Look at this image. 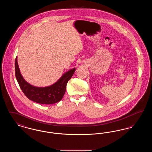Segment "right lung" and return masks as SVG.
<instances>
[{"mask_svg": "<svg viewBox=\"0 0 152 152\" xmlns=\"http://www.w3.org/2000/svg\"><path fill=\"white\" fill-rule=\"evenodd\" d=\"M15 76L23 92L32 101L42 104H52L60 101L65 94L68 81L72 77L76 68L64 73L53 84L45 87H37L31 85L22 76L17 57L15 62Z\"/></svg>", "mask_w": 152, "mask_h": 152, "instance_id": "obj_1", "label": "right lung"}]
</instances>
